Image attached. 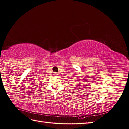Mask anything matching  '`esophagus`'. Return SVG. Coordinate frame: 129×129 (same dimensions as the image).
<instances>
[{
    "instance_id": "34e87169",
    "label": "esophagus",
    "mask_w": 129,
    "mask_h": 129,
    "mask_svg": "<svg viewBox=\"0 0 129 129\" xmlns=\"http://www.w3.org/2000/svg\"><path fill=\"white\" fill-rule=\"evenodd\" d=\"M54 75H55V76H57L58 75V73H54Z\"/></svg>"
}]
</instances>
